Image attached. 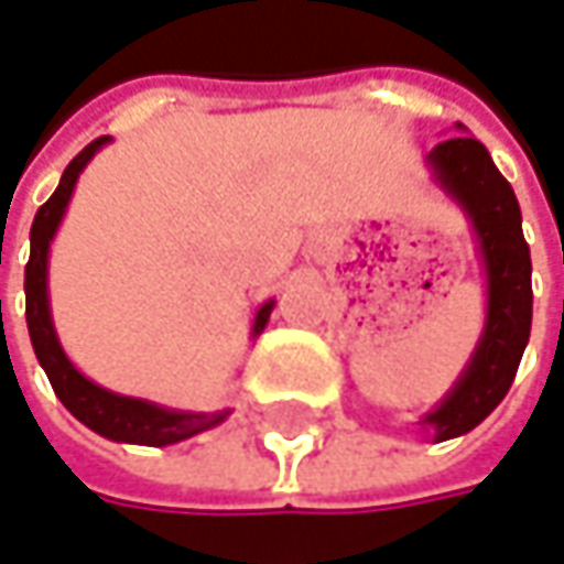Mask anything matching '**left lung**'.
<instances>
[{
	"mask_svg": "<svg viewBox=\"0 0 564 564\" xmlns=\"http://www.w3.org/2000/svg\"><path fill=\"white\" fill-rule=\"evenodd\" d=\"M455 129L465 131V126ZM426 164L471 223L487 281L481 338L452 390L416 423L433 442H445L485 423L517 378L533 326V261L513 186L494 167L478 138L455 134L438 141Z\"/></svg>",
	"mask_w": 564,
	"mask_h": 564,
	"instance_id": "8db88e82",
	"label": "left lung"
}]
</instances>
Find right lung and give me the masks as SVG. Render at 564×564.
Here are the masks:
<instances>
[{
    "instance_id": "1",
    "label": "right lung",
    "mask_w": 564,
    "mask_h": 564,
    "mask_svg": "<svg viewBox=\"0 0 564 564\" xmlns=\"http://www.w3.org/2000/svg\"><path fill=\"white\" fill-rule=\"evenodd\" d=\"M112 138H96L93 144H86L77 158L67 164L64 177L57 183L54 196L37 209L34 223H31V258L25 264V319L28 335L34 345V355L47 375V381L54 387V393L61 397V403L77 416L83 426H89L93 433L106 435L112 442H129V445H174L189 435L206 433L213 426H219L229 410L219 413H196V410H171L141 397H126V393H112L96 381H89L77 365L67 358L54 319H51V293H47V258H51V241L64 223V213L70 206L74 186L79 174L86 171V164L96 158V151L102 144H109ZM274 300L261 303L251 323V338L264 333L268 319H271Z\"/></svg>"
}]
</instances>
